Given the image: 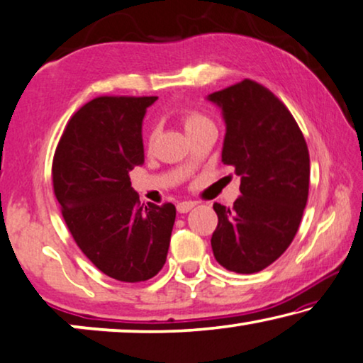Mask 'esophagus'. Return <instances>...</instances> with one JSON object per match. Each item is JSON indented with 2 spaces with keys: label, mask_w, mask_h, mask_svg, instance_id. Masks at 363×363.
I'll return each mask as SVG.
<instances>
[{
  "label": "esophagus",
  "mask_w": 363,
  "mask_h": 363,
  "mask_svg": "<svg viewBox=\"0 0 363 363\" xmlns=\"http://www.w3.org/2000/svg\"><path fill=\"white\" fill-rule=\"evenodd\" d=\"M194 206H196V203H194L192 201H182V202L177 203V212H179V213H187Z\"/></svg>",
  "instance_id": "obj_1"
}]
</instances>
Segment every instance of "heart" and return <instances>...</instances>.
<instances>
[{
    "mask_svg": "<svg viewBox=\"0 0 363 363\" xmlns=\"http://www.w3.org/2000/svg\"><path fill=\"white\" fill-rule=\"evenodd\" d=\"M181 120H182V125H184V130L189 135V133H192L194 130L201 128L203 125H211V120L207 118V116H203L201 113H197V111H184L181 115ZM156 140V131H151L150 135V146L155 143Z\"/></svg>",
    "mask_w": 363,
    "mask_h": 363,
    "instance_id": "b5f03b06",
    "label": "heart"
}]
</instances>
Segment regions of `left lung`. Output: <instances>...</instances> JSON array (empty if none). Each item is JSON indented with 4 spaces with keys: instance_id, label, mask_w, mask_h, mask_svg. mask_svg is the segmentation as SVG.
<instances>
[{
    "instance_id": "8db88e82",
    "label": "left lung",
    "mask_w": 363,
    "mask_h": 363,
    "mask_svg": "<svg viewBox=\"0 0 363 363\" xmlns=\"http://www.w3.org/2000/svg\"><path fill=\"white\" fill-rule=\"evenodd\" d=\"M227 133L222 161L242 177L233 207L213 203V257L228 272L258 273L298 232L309 194V151L294 116L272 90L245 79L213 91Z\"/></svg>"
}]
</instances>
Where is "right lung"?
<instances>
[{"label":"right lung","mask_w":363,"mask_h":363,"mask_svg":"<svg viewBox=\"0 0 363 363\" xmlns=\"http://www.w3.org/2000/svg\"><path fill=\"white\" fill-rule=\"evenodd\" d=\"M157 96L101 95L65 125L52 160V186L82 253L106 277L140 283L164 267L176 207H143L130 171L145 162L141 125Z\"/></svg>","instance_id":"obj_1"}]
</instances>
